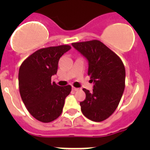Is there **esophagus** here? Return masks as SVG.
<instances>
[{
    "label": "esophagus",
    "mask_w": 150,
    "mask_h": 150,
    "mask_svg": "<svg viewBox=\"0 0 150 150\" xmlns=\"http://www.w3.org/2000/svg\"><path fill=\"white\" fill-rule=\"evenodd\" d=\"M72 89L74 90V91H78V90H79V88H75V87H72Z\"/></svg>",
    "instance_id": "1"
}]
</instances>
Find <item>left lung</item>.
<instances>
[{
	"label": "left lung",
	"instance_id": "left-lung-1",
	"mask_svg": "<svg viewBox=\"0 0 150 150\" xmlns=\"http://www.w3.org/2000/svg\"><path fill=\"white\" fill-rule=\"evenodd\" d=\"M72 46L87 60L88 75L93 90L83 88L86 99L80 102L83 114L101 122L116 110L125 89V69L120 57L99 40L74 43Z\"/></svg>",
	"mask_w": 150,
	"mask_h": 150
}]
</instances>
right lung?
<instances>
[{
	"instance_id": "1",
	"label": "right lung",
	"mask_w": 150,
	"mask_h": 150,
	"mask_svg": "<svg viewBox=\"0 0 150 150\" xmlns=\"http://www.w3.org/2000/svg\"><path fill=\"white\" fill-rule=\"evenodd\" d=\"M71 47L68 45L51 46L36 51L24 61L18 71L21 98L30 115L42 122L56 120L63 110L71 86H59L52 83L57 74L61 57Z\"/></svg>"
}]
</instances>
